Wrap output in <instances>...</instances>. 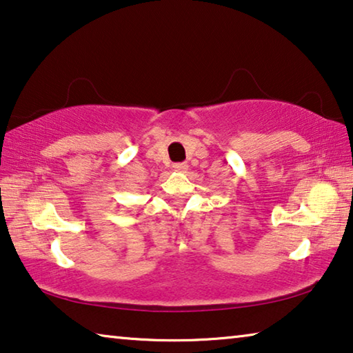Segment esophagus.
Instances as JSON below:
<instances>
[{"label":"esophagus","instance_id":"esophagus-1","mask_svg":"<svg viewBox=\"0 0 353 353\" xmlns=\"http://www.w3.org/2000/svg\"><path fill=\"white\" fill-rule=\"evenodd\" d=\"M172 168H174V171H177V172H185L188 170V165L187 163H176V165H172Z\"/></svg>","mask_w":353,"mask_h":353}]
</instances>
